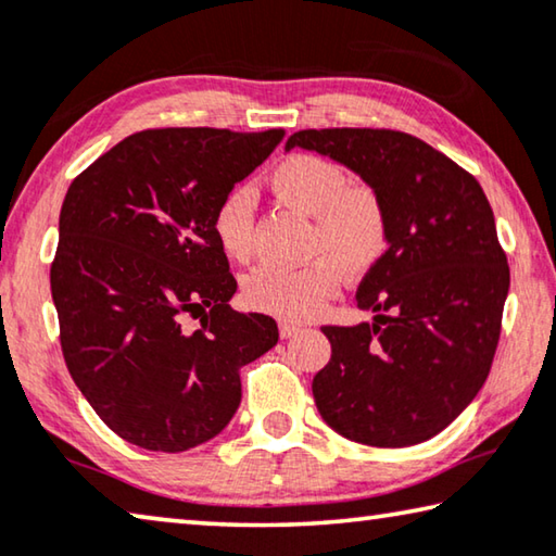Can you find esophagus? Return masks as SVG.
<instances>
[{
  "mask_svg": "<svg viewBox=\"0 0 556 556\" xmlns=\"http://www.w3.org/2000/svg\"><path fill=\"white\" fill-rule=\"evenodd\" d=\"M279 331L285 339H292V337H296V333L306 331V326L299 321H292V319H285V321H279Z\"/></svg>",
  "mask_w": 556,
  "mask_h": 556,
  "instance_id": "esophagus-1",
  "label": "esophagus"
}]
</instances>
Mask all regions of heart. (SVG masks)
Here are the masks:
<instances>
[{
  "label": "heart",
  "instance_id": "heart-1",
  "mask_svg": "<svg viewBox=\"0 0 556 556\" xmlns=\"http://www.w3.org/2000/svg\"><path fill=\"white\" fill-rule=\"evenodd\" d=\"M275 195L312 215L309 252L302 267L262 264L244 279V296L260 309L289 319H309L339 292L343 269L364 271L386 250V215L368 188L349 185L346 173L316 155H292L269 175ZM213 235L227 257L247 262L252 254V198L235 188L217 202Z\"/></svg>",
  "mask_w": 556,
  "mask_h": 556
}]
</instances>
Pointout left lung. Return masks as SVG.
Returning <instances> with one entry per match:
<instances>
[{"label":"left lung","instance_id":"left-lung-1","mask_svg":"<svg viewBox=\"0 0 556 556\" xmlns=\"http://www.w3.org/2000/svg\"><path fill=\"white\" fill-rule=\"evenodd\" d=\"M354 170L386 215V250L361 279L356 326H324L331 358L314 376L321 418L374 447L430 440L490 374L509 289L507 257L480 182L401 130L321 128L289 136Z\"/></svg>","mask_w":556,"mask_h":556}]
</instances>
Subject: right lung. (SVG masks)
<instances>
[{
	"label": "right lung",
	"mask_w": 556,
	"mask_h": 556,
	"mask_svg": "<svg viewBox=\"0 0 556 556\" xmlns=\"http://www.w3.org/2000/svg\"><path fill=\"white\" fill-rule=\"evenodd\" d=\"M285 130H140L91 163L59 215L51 296L78 391L113 433L182 453L223 433L240 368L279 341L277 321L230 306L237 281L213 235L217 202ZM185 315L201 326L185 332Z\"/></svg>",
	"instance_id": "add662e5"
}]
</instances>
